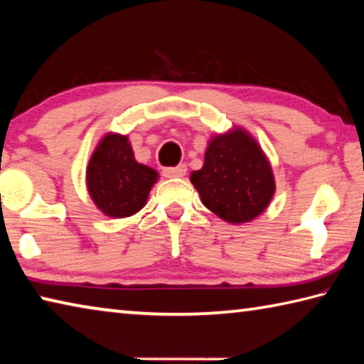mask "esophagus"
I'll list each match as a JSON object with an SVG mask.
<instances>
[{
    "label": "esophagus",
    "mask_w": 364,
    "mask_h": 364,
    "mask_svg": "<svg viewBox=\"0 0 364 364\" xmlns=\"http://www.w3.org/2000/svg\"><path fill=\"white\" fill-rule=\"evenodd\" d=\"M188 167L184 164H180L178 167H168V168H164V176L165 178H181L186 175Z\"/></svg>",
    "instance_id": "obj_1"
}]
</instances>
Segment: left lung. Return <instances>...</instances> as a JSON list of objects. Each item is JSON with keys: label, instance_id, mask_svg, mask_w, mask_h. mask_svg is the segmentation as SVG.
<instances>
[{"label": "left lung", "instance_id": "8db88e82", "mask_svg": "<svg viewBox=\"0 0 364 364\" xmlns=\"http://www.w3.org/2000/svg\"><path fill=\"white\" fill-rule=\"evenodd\" d=\"M191 183L208 210L234 225L258 217L276 189L267 156L241 128L212 138L204 167L191 173Z\"/></svg>", "mask_w": 364, "mask_h": 364}]
</instances>
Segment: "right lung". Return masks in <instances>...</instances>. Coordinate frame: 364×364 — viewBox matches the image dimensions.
Segmentation results:
<instances>
[{"instance_id":"1","label":"right lung","mask_w":364,"mask_h":364,"mask_svg":"<svg viewBox=\"0 0 364 364\" xmlns=\"http://www.w3.org/2000/svg\"><path fill=\"white\" fill-rule=\"evenodd\" d=\"M156 181L157 171L138 164L130 141L117 133H109L100 141L86 168L91 199L102 213L114 218L141 210Z\"/></svg>"}]
</instances>
